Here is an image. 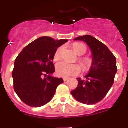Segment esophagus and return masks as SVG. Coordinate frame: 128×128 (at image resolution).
Listing matches in <instances>:
<instances>
[{
    "instance_id": "obj_1",
    "label": "esophagus",
    "mask_w": 128,
    "mask_h": 128,
    "mask_svg": "<svg viewBox=\"0 0 128 128\" xmlns=\"http://www.w3.org/2000/svg\"><path fill=\"white\" fill-rule=\"evenodd\" d=\"M63 81H67L68 80V78H63Z\"/></svg>"
}]
</instances>
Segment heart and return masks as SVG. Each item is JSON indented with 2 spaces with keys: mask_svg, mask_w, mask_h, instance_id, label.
Wrapping results in <instances>:
<instances>
[{
  "mask_svg": "<svg viewBox=\"0 0 128 128\" xmlns=\"http://www.w3.org/2000/svg\"><path fill=\"white\" fill-rule=\"evenodd\" d=\"M73 49L78 55H83L86 52L87 48L86 46L81 43H76L73 45ZM62 47L57 48L53 56L54 62H57L61 58V52ZM79 62L84 69L88 68L90 66V60L86 58H80ZM81 71V66L78 64H70L65 62H61L56 65V72L58 76L69 77L72 76H76L80 74Z\"/></svg>",
  "mask_w": 128,
  "mask_h": 128,
  "instance_id": "heart-1",
  "label": "heart"
}]
</instances>
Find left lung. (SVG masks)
<instances>
[{
    "label": "left lung",
    "mask_w": 128,
    "mask_h": 128,
    "mask_svg": "<svg viewBox=\"0 0 128 128\" xmlns=\"http://www.w3.org/2000/svg\"><path fill=\"white\" fill-rule=\"evenodd\" d=\"M74 40L83 41L92 50V64L86 80L77 78L78 85L71 94L77 100L85 104L100 102L108 94L114 82L117 72L116 58L104 44L90 35H84Z\"/></svg>",
    "instance_id": "obj_1"
}]
</instances>
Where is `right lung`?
<instances>
[{
  "instance_id": "right-lung-1",
  "label": "right lung",
  "mask_w": 128,
  "mask_h": 128,
  "mask_svg": "<svg viewBox=\"0 0 128 128\" xmlns=\"http://www.w3.org/2000/svg\"><path fill=\"white\" fill-rule=\"evenodd\" d=\"M67 42L40 37L24 47L16 58L12 72L13 88L25 104L35 108L46 104L54 96L58 86L63 82L62 78L50 74L55 72L54 52Z\"/></svg>"
}]
</instances>
